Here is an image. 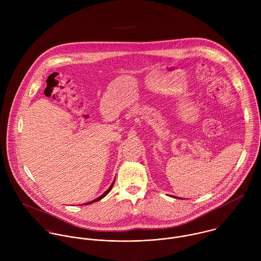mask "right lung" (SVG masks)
I'll return each instance as SVG.
<instances>
[{
  "label": "right lung",
  "mask_w": 261,
  "mask_h": 261,
  "mask_svg": "<svg viewBox=\"0 0 261 261\" xmlns=\"http://www.w3.org/2000/svg\"><path fill=\"white\" fill-rule=\"evenodd\" d=\"M113 184H114V182H113V183H112V186L110 187V188H109V189H108V191H106V192H105V193H103V194H102V195H101V196H100V197H98V198H96V199H94V200H93V201H91V202H89V203H86V204H91V203H94V202H97V201H99V200H101V199H102V198H103V197H106V196H107V195H108V194H109V193H110V191H111V190H112V186H113Z\"/></svg>",
  "instance_id": "obj_1"
}]
</instances>
